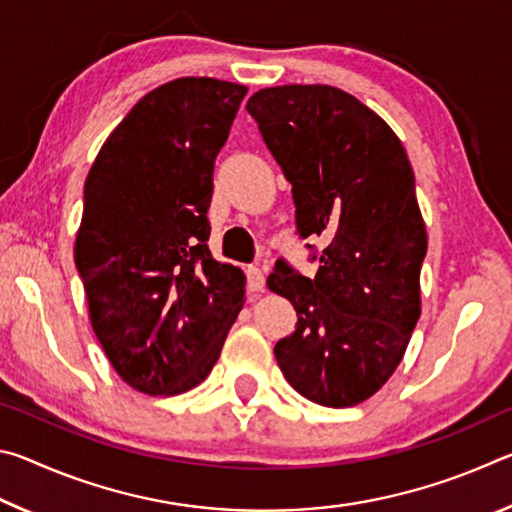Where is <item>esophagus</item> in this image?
Returning a JSON list of instances; mask_svg holds the SVG:
<instances>
[{"label":"esophagus","mask_w":512,"mask_h":512,"mask_svg":"<svg viewBox=\"0 0 512 512\" xmlns=\"http://www.w3.org/2000/svg\"><path fill=\"white\" fill-rule=\"evenodd\" d=\"M266 275L259 266H248V289L250 291H264Z\"/></svg>","instance_id":"1"}]
</instances>
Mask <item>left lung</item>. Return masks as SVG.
Segmentation results:
<instances>
[{
  "mask_svg": "<svg viewBox=\"0 0 512 512\" xmlns=\"http://www.w3.org/2000/svg\"><path fill=\"white\" fill-rule=\"evenodd\" d=\"M246 110L291 183L296 232L327 241L314 277L284 259L268 275L298 314L277 366L311 402L361 404L400 366L420 318L427 230L411 162L377 112L332 85L259 90Z\"/></svg>",
  "mask_w": 512,
  "mask_h": 512,
  "instance_id": "1",
  "label": "left lung"
}]
</instances>
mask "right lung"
I'll return each mask as SVG.
<instances>
[{"label":"right lung","instance_id":"1","mask_svg":"<svg viewBox=\"0 0 512 512\" xmlns=\"http://www.w3.org/2000/svg\"><path fill=\"white\" fill-rule=\"evenodd\" d=\"M248 88L185 76L146 94L103 142L74 262L117 375L146 395L201 384L244 307L246 277L210 255L214 160Z\"/></svg>","mask_w":512,"mask_h":512}]
</instances>
